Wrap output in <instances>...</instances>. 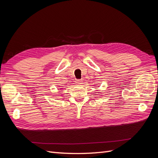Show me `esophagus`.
<instances>
[{
  "label": "esophagus",
  "instance_id": "1",
  "mask_svg": "<svg viewBox=\"0 0 158 158\" xmlns=\"http://www.w3.org/2000/svg\"><path fill=\"white\" fill-rule=\"evenodd\" d=\"M82 82H83V81H82V80H76V83L77 84H82Z\"/></svg>",
  "mask_w": 158,
  "mask_h": 158
}]
</instances>
